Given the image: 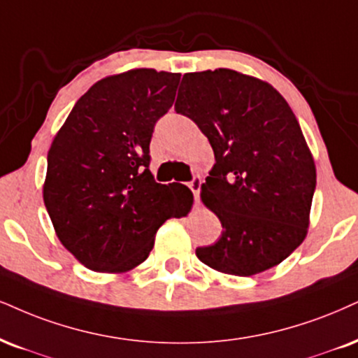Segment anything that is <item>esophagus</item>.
I'll return each instance as SVG.
<instances>
[{"label":"esophagus","instance_id":"esophagus-1","mask_svg":"<svg viewBox=\"0 0 358 358\" xmlns=\"http://www.w3.org/2000/svg\"><path fill=\"white\" fill-rule=\"evenodd\" d=\"M201 184H202V180H201V178L199 176H196V178H194L191 182L187 184L189 186V189H191L192 191V194H194V201H196V204L199 206V194H201Z\"/></svg>","mask_w":358,"mask_h":358}]
</instances>
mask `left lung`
<instances>
[{"instance_id":"obj_1","label":"left lung","mask_w":358,"mask_h":358,"mask_svg":"<svg viewBox=\"0 0 358 358\" xmlns=\"http://www.w3.org/2000/svg\"><path fill=\"white\" fill-rule=\"evenodd\" d=\"M174 109L199 126L215 157L201 197L222 234L197 257L241 277L280 264L306 239L317 182L290 106L262 79L219 68L184 74Z\"/></svg>"}]
</instances>
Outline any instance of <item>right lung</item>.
<instances>
[{
    "instance_id": "1",
    "label": "right lung",
    "mask_w": 358,
    "mask_h": 358,
    "mask_svg": "<svg viewBox=\"0 0 358 358\" xmlns=\"http://www.w3.org/2000/svg\"><path fill=\"white\" fill-rule=\"evenodd\" d=\"M180 74L131 69L78 99L48 152L43 199L57 239L83 266L121 273L148 259L157 229L184 217L192 192L157 184L149 143Z\"/></svg>"
}]
</instances>
